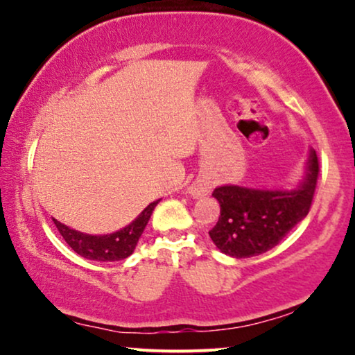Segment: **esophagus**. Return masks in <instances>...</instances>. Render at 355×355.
I'll list each match as a JSON object with an SVG mask.
<instances>
[{
    "label": "esophagus",
    "mask_w": 355,
    "mask_h": 355,
    "mask_svg": "<svg viewBox=\"0 0 355 355\" xmlns=\"http://www.w3.org/2000/svg\"><path fill=\"white\" fill-rule=\"evenodd\" d=\"M210 191H211L210 181H208V179H203V178L197 179V181H193L191 186L187 187V193L193 198H200L203 196H207V193Z\"/></svg>",
    "instance_id": "esophagus-1"
}]
</instances>
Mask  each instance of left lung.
I'll list each match as a JSON object with an SVG mask.
<instances>
[{"instance_id": "left-lung-1", "label": "left lung", "mask_w": 355, "mask_h": 355, "mask_svg": "<svg viewBox=\"0 0 355 355\" xmlns=\"http://www.w3.org/2000/svg\"><path fill=\"white\" fill-rule=\"evenodd\" d=\"M318 178V158L309 150L304 178L293 189H254L225 184L213 191L220 218L210 237L225 255L249 259L278 245L309 215Z\"/></svg>"}]
</instances>
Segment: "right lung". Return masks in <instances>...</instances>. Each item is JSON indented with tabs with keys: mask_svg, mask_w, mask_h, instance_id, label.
Returning <instances> with one entry per match:
<instances>
[{
	"mask_svg": "<svg viewBox=\"0 0 355 355\" xmlns=\"http://www.w3.org/2000/svg\"><path fill=\"white\" fill-rule=\"evenodd\" d=\"M159 200L162 198L150 203L139 213V216L132 223H129L123 230L111 232V234H87V232L76 231L62 225L55 218H53V223L56 225L62 239L67 242V245L84 259L96 261H119L132 255L135 245H137L140 236H142L145 226H147L150 216H152Z\"/></svg>",
	"mask_w": 355,
	"mask_h": 355,
	"instance_id": "add662e5",
	"label": "right lung"
}]
</instances>
